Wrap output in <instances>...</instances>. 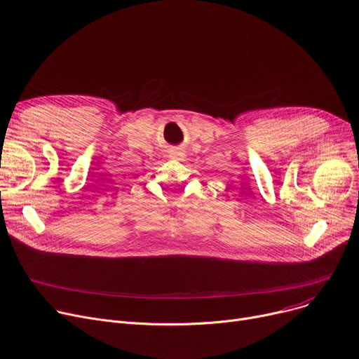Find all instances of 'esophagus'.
<instances>
[{
	"label": "esophagus",
	"instance_id": "obj_1",
	"mask_svg": "<svg viewBox=\"0 0 359 359\" xmlns=\"http://www.w3.org/2000/svg\"><path fill=\"white\" fill-rule=\"evenodd\" d=\"M183 154L182 153H179V151H173L172 153V157H175V158H180Z\"/></svg>",
	"mask_w": 359,
	"mask_h": 359
}]
</instances>
